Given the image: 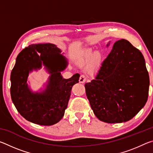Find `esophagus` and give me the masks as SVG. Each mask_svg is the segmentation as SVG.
I'll use <instances>...</instances> for the list:
<instances>
[{
	"instance_id": "34e87169",
	"label": "esophagus",
	"mask_w": 153,
	"mask_h": 153,
	"mask_svg": "<svg viewBox=\"0 0 153 153\" xmlns=\"http://www.w3.org/2000/svg\"><path fill=\"white\" fill-rule=\"evenodd\" d=\"M86 77L84 76V75H81V76L79 77V83H84L86 82Z\"/></svg>"
}]
</instances>
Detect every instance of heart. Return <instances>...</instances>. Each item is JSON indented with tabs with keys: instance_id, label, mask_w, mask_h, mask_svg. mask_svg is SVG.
I'll list each match as a JSON object with an SVG mask.
<instances>
[{
	"instance_id": "1",
	"label": "heart",
	"mask_w": 153,
	"mask_h": 153,
	"mask_svg": "<svg viewBox=\"0 0 153 153\" xmlns=\"http://www.w3.org/2000/svg\"><path fill=\"white\" fill-rule=\"evenodd\" d=\"M84 58L86 61H90V59L94 58L96 61L98 62L101 60L102 55L100 53H96V52L92 51H88L84 53Z\"/></svg>"
}]
</instances>
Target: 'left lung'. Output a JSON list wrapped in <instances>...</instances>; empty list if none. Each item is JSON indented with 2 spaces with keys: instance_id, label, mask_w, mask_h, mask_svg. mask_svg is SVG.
<instances>
[{
  "instance_id": "obj_1",
  "label": "left lung",
  "mask_w": 153,
  "mask_h": 153,
  "mask_svg": "<svg viewBox=\"0 0 153 153\" xmlns=\"http://www.w3.org/2000/svg\"><path fill=\"white\" fill-rule=\"evenodd\" d=\"M110 42L107 45V47ZM149 76L143 55L129 41L116 42L94 79L85 84L90 107L108 123L130 120L148 99Z\"/></svg>"
}]
</instances>
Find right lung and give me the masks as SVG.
<instances>
[{"label":"right lung","mask_w":153,"mask_h":153,"mask_svg":"<svg viewBox=\"0 0 153 153\" xmlns=\"http://www.w3.org/2000/svg\"><path fill=\"white\" fill-rule=\"evenodd\" d=\"M67 65V59L53 44L31 45L18 55L11 74V97L25 120L38 125L52 126L63 118L72 87L79 82L80 76L76 74L64 79L61 72ZM42 66L49 76L44 88L34 92L27 84L28 76Z\"/></svg>","instance_id":"1"}]
</instances>
